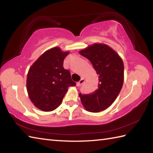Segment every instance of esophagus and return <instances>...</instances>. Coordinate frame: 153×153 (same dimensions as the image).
<instances>
[{"mask_svg": "<svg viewBox=\"0 0 153 153\" xmlns=\"http://www.w3.org/2000/svg\"><path fill=\"white\" fill-rule=\"evenodd\" d=\"M84 82H85V79H84L83 78H82V79H80V81H79V82L77 83V87H80L81 85H82V84H83Z\"/></svg>", "mask_w": 153, "mask_h": 153, "instance_id": "obj_1", "label": "esophagus"}]
</instances>
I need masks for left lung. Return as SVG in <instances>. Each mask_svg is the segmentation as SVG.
Returning <instances> with one entry per match:
<instances>
[{"label":"left lung","mask_w":153,"mask_h":153,"mask_svg":"<svg viewBox=\"0 0 153 153\" xmlns=\"http://www.w3.org/2000/svg\"><path fill=\"white\" fill-rule=\"evenodd\" d=\"M91 62L99 75L98 89L90 94L79 93L87 111L99 112L106 109L116 100L123 83V63L116 52L106 45L94 44L79 51Z\"/></svg>","instance_id":"8db88e82"}]
</instances>
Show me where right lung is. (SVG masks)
I'll list each match as a JSON object with an SVG mask.
<instances>
[{
	"mask_svg": "<svg viewBox=\"0 0 153 153\" xmlns=\"http://www.w3.org/2000/svg\"><path fill=\"white\" fill-rule=\"evenodd\" d=\"M68 52L54 47L45 52L29 70L27 91L33 105L43 111L54 110L60 105L68 87L75 86L69 70L63 67Z\"/></svg>",
	"mask_w": 153,
	"mask_h": 153,
	"instance_id": "obj_1",
	"label": "right lung"
}]
</instances>
